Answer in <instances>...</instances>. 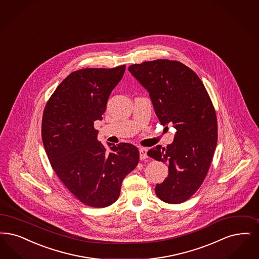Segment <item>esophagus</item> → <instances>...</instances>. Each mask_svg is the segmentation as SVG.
Here are the masks:
<instances>
[{"label": "esophagus", "mask_w": 259, "mask_h": 259, "mask_svg": "<svg viewBox=\"0 0 259 259\" xmlns=\"http://www.w3.org/2000/svg\"><path fill=\"white\" fill-rule=\"evenodd\" d=\"M140 158H141V160H145L146 159L148 156H147V148H145V147H141L140 148Z\"/></svg>", "instance_id": "34e87169"}]
</instances>
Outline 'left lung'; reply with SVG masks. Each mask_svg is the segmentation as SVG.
Here are the masks:
<instances>
[{"mask_svg":"<svg viewBox=\"0 0 259 259\" xmlns=\"http://www.w3.org/2000/svg\"><path fill=\"white\" fill-rule=\"evenodd\" d=\"M128 70L149 93L160 123L176 129L166 147L157 145L147 155L168 164V175L157 184V197L181 203L202 184L217 146L216 112L196 73L176 61L156 60L132 64Z\"/></svg>","mask_w":259,"mask_h":259,"instance_id":"obj_1","label":"left lung"}]
</instances>
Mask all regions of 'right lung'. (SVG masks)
Listing matches in <instances>:
<instances>
[{
    "mask_svg": "<svg viewBox=\"0 0 259 259\" xmlns=\"http://www.w3.org/2000/svg\"><path fill=\"white\" fill-rule=\"evenodd\" d=\"M125 65L84 68L69 74L56 89L42 116L43 145L53 169L88 206L103 208L119 197L122 180L139 163L135 145L99 141L94 121L101 120Z\"/></svg>",
    "mask_w": 259,
    "mask_h": 259,
    "instance_id": "right-lung-1",
    "label": "right lung"
}]
</instances>
